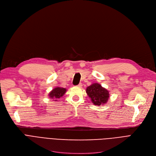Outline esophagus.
<instances>
[{
	"label": "esophagus",
	"instance_id": "esophagus-1",
	"mask_svg": "<svg viewBox=\"0 0 156 156\" xmlns=\"http://www.w3.org/2000/svg\"><path fill=\"white\" fill-rule=\"evenodd\" d=\"M77 86H78V87H80V88H81V87H82V84H81V83H79Z\"/></svg>",
	"mask_w": 156,
	"mask_h": 156
}]
</instances>
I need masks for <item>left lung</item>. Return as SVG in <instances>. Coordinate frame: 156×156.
<instances>
[{
    "instance_id": "left-lung-1",
    "label": "left lung",
    "mask_w": 156,
    "mask_h": 156,
    "mask_svg": "<svg viewBox=\"0 0 156 156\" xmlns=\"http://www.w3.org/2000/svg\"><path fill=\"white\" fill-rule=\"evenodd\" d=\"M86 92L94 105H101L107 103L109 98V92L100 84L95 83L87 88Z\"/></svg>"
}]
</instances>
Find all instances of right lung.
Masks as SVG:
<instances>
[{
  "instance_id": "add662e5",
  "label": "right lung",
  "mask_w": 156,
  "mask_h": 156,
  "mask_svg": "<svg viewBox=\"0 0 156 156\" xmlns=\"http://www.w3.org/2000/svg\"><path fill=\"white\" fill-rule=\"evenodd\" d=\"M67 90L64 88H62V87H55L54 88L52 91H51V92L48 94V97L51 99H54V101H57V99H59L61 97H62L64 94L66 92Z\"/></svg>"
}]
</instances>
